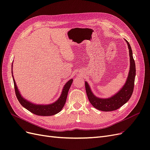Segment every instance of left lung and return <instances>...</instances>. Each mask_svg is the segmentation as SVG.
Wrapping results in <instances>:
<instances>
[{
  "label": "left lung",
  "instance_id": "left-lung-1",
  "mask_svg": "<svg viewBox=\"0 0 150 150\" xmlns=\"http://www.w3.org/2000/svg\"><path fill=\"white\" fill-rule=\"evenodd\" d=\"M126 42L128 44L129 49L130 67L126 82L118 92L115 94L114 96L109 98H98L93 93L88 83L86 81L85 82L86 91L89 101L97 110L103 111L116 110L128 102L133 94L136 75V66L130 44L126 40Z\"/></svg>",
  "mask_w": 150,
  "mask_h": 150
}]
</instances>
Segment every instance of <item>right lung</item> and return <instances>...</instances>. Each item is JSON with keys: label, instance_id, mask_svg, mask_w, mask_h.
I'll use <instances>...</instances> for the list:
<instances>
[{"label": "right lung", "instance_id": "add662e5", "mask_svg": "<svg viewBox=\"0 0 150 150\" xmlns=\"http://www.w3.org/2000/svg\"><path fill=\"white\" fill-rule=\"evenodd\" d=\"M12 78L13 81V84H14V88H15V92L18 101H19L21 105L27 109L28 111L33 112V114L38 115V116H52L57 114V113L59 112L62 108L64 107V104L66 101V99L67 96L68 91H69V88L72 84V81L73 79H71L69 81L66 83L64 88L62 89V93L61 96L57 100L52 104H46V105H43V104H36L33 103H30L29 101H27L25 99L21 96L20 92L18 90L17 87L16 83L15 82V80L13 79V76L12 74Z\"/></svg>", "mask_w": 150, "mask_h": 150}]
</instances>
